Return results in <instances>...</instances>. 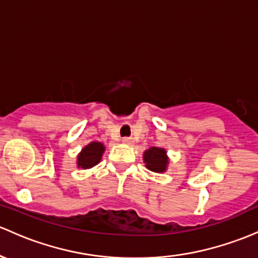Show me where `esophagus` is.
<instances>
[{"mask_svg":"<svg viewBox=\"0 0 258 258\" xmlns=\"http://www.w3.org/2000/svg\"><path fill=\"white\" fill-rule=\"evenodd\" d=\"M122 142H123L124 145H132V143H134V141H132V138L124 137V138H122Z\"/></svg>","mask_w":258,"mask_h":258,"instance_id":"esophagus-1","label":"esophagus"}]
</instances>
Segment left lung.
<instances>
[{
	"instance_id": "8db88e82",
	"label": "left lung",
	"mask_w": 258,
	"mask_h": 258,
	"mask_svg": "<svg viewBox=\"0 0 258 258\" xmlns=\"http://www.w3.org/2000/svg\"><path fill=\"white\" fill-rule=\"evenodd\" d=\"M143 162L146 168L154 173L167 172L169 164V157L167 151L161 147H151L143 153Z\"/></svg>"
}]
</instances>
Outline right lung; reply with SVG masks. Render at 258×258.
<instances>
[{
    "label": "right lung",
    "instance_id": "right-lung-1",
    "mask_svg": "<svg viewBox=\"0 0 258 258\" xmlns=\"http://www.w3.org/2000/svg\"><path fill=\"white\" fill-rule=\"evenodd\" d=\"M105 145L101 142H90L89 145H86L83 150L80 151V153L77 157V167L83 168V169H89V168H93L96 164H99L101 162L102 154L105 152Z\"/></svg>",
    "mask_w": 258,
    "mask_h": 258
}]
</instances>
